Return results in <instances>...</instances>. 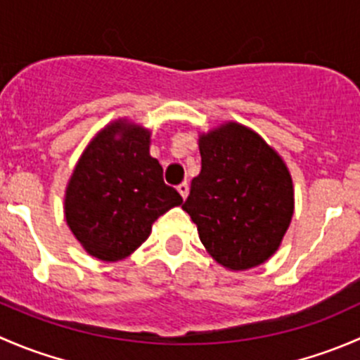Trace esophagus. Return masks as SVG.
I'll list each match as a JSON object with an SVG mask.
<instances>
[{"instance_id":"34e87169","label":"esophagus","mask_w":360,"mask_h":360,"mask_svg":"<svg viewBox=\"0 0 360 360\" xmlns=\"http://www.w3.org/2000/svg\"><path fill=\"white\" fill-rule=\"evenodd\" d=\"M177 191H179V195L183 198L188 197V191H190V186H188V183H181L179 186H177Z\"/></svg>"}]
</instances>
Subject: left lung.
<instances>
[{
	"label": "left lung",
	"mask_w": 360,
	"mask_h": 360,
	"mask_svg": "<svg viewBox=\"0 0 360 360\" xmlns=\"http://www.w3.org/2000/svg\"><path fill=\"white\" fill-rule=\"evenodd\" d=\"M202 170L183 209L207 252L224 268L249 270L281 245L294 212L292 179L259 134L228 122L198 139Z\"/></svg>",
	"instance_id": "8db88e82"
}]
</instances>
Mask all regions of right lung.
<instances>
[{
    "instance_id": "1",
    "label": "right lung",
    "mask_w": 360,
    "mask_h": 360,
    "mask_svg": "<svg viewBox=\"0 0 360 360\" xmlns=\"http://www.w3.org/2000/svg\"><path fill=\"white\" fill-rule=\"evenodd\" d=\"M150 136L144 127L116 120L90 141L72 170L64 214L76 240L97 259L130 256L150 237L155 221L183 203L163 183Z\"/></svg>"
}]
</instances>
